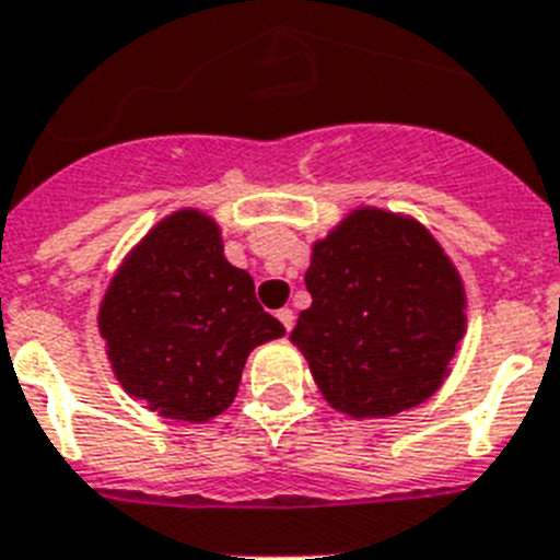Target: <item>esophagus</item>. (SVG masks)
Here are the masks:
<instances>
[{
    "mask_svg": "<svg viewBox=\"0 0 560 560\" xmlns=\"http://www.w3.org/2000/svg\"><path fill=\"white\" fill-rule=\"evenodd\" d=\"M276 318H279L281 324H284V330H293V324H295V316H293V310L290 307H281L279 313H276Z\"/></svg>",
    "mask_w": 560,
    "mask_h": 560,
    "instance_id": "esophagus-1",
    "label": "esophagus"
}]
</instances>
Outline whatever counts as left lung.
Listing matches in <instances>:
<instances>
[{
	"label": "left lung",
	"instance_id": "1",
	"mask_svg": "<svg viewBox=\"0 0 560 560\" xmlns=\"http://www.w3.org/2000/svg\"><path fill=\"white\" fill-rule=\"evenodd\" d=\"M313 304L290 332L332 410L387 418L418 407L450 375L467 330L462 276L412 215L347 213L313 244Z\"/></svg>",
	"mask_w": 560,
	"mask_h": 560
}]
</instances>
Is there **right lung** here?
I'll list each match as a JSON object with an SVG mask.
<instances>
[{
	"label": "right lung",
	"mask_w": 560,
	"mask_h": 560,
	"mask_svg": "<svg viewBox=\"0 0 560 560\" xmlns=\"http://www.w3.org/2000/svg\"><path fill=\"white\" fill-rule=\"evenodd\" d=\"M98 332L125 393L178 421H210L233 404L253 347L284 336L247 270L224 258L201 210L164 215L125 256L98 304Z\"/></svg>",
	"instance_id": "1"
}]
</instances>
